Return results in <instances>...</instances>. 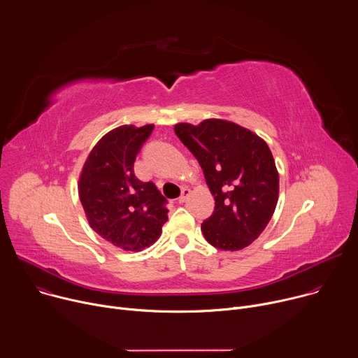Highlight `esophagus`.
I'll return each instance as SVG.
<instances>
[{
    "label": "esophagus",
    "mask_w": 358,
    "mask_h": 358,
    "mask_svg": "<svg viewBox=\"0 0 358 358\" xmlns=\"http://www.w3.org/2000/svg\"><path fill=\"white\" fill-rule=\"evenodd\" d=\"M189 194H191V191H189V188H184L182 191H181V195L178 196V202L180 203H184L187 199H188V196H189Z\"/></svg>",
    "instance_id": "esophagus-1"
}]
</instances>
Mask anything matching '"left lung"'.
Returning <instances> with one entry per match:
<instances>
[{
    "mask_svg": "<svg viewBox=\"0 0 358 358\" xmlns=\"http://www.w3.org/2000/svg\"><path fill=\"white\" fill-rule=\"evenodd\" d=\"M198 160L215 199L201 224L206 239L222 250H241L269 224L279 196V173L266 141L228 120L207 119L174 126Z\"/></svg>",
    "mask_w": 358,
    "mask_h": 358,
    "instance_id": "left-lung-1",
    "label": "left lung"
}]
</instances>
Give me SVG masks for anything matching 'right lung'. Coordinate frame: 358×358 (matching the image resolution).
<instances>
[{
    "label": "right lung",
    "instance_id": "add662e5",
    "mask_svg": "<svg viewBox=\"0 0 358 358\" xmlns=\"http://www.w3.org/2000/svg\"><path fill=\"white\" fill-rule=\"evenodd\" d=\"M155 124L120 126L101 137L79 176V198L90 228L123 250L155 243L167 222V199L134 176V162Z\"/></svg>",
    "mask_w": 358,
    "mask_h": 358
}]
</instances>
